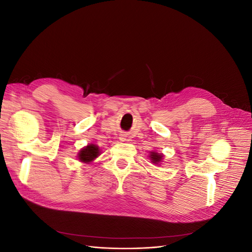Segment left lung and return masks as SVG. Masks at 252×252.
<instances>
[{"label":"left lung","instance_id":"left-lung-1","mask_svg":"<svg viewBox=\"0 0 252 252\" xmlns=\"http://www.w3.org/2000/svg\"><path fill=\"white\" fill-rule=\"evenodd\" d=\"M162 157H163L162 155H158V154H157V152H151V155H150L151 161L154 162V163H156V164H158V162H161Z\"/></svg>","mask_w":252,"mask_h":252}]
</instances>
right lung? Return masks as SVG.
Here are the masks:
<instances>
[{
    "mask_svg": "<svg viewBox=\"0 0 252 252\" xmlns=\"http://www.w3.org/2000/svg\"><path fill=\"white\" fill-rule=\"evenodd\" d=\"M98 154H100V152H98V147L94 144H90L80 151L79 159L81 162L89 163L91 161H94V159L98 156Z\"/></svg>",
    "mask_w": 252,
    "mask_h": 252,
    "instance_id": "add662e5",
    "label": "right lung"
}]
</instances>
